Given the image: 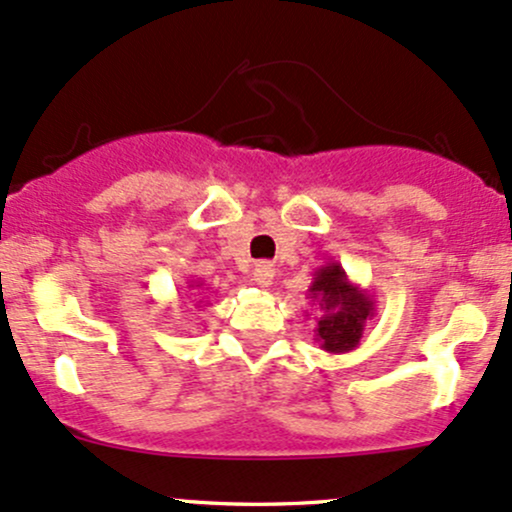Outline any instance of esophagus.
Returning a JSON list of instances; mask_svg holds the SVG:
<instances>
[{"instance_id":"1","label":"esophagus","mask_w":512,"mask_h":512,"mask_svg":"<svg viewBox=\"0 0 512 512\" xmlns=\"http://www.w3.org/2000/svg\"><path fill=\"white\" fill-rule=\"evenodd\" d=\"M273 278H276V268H273L271 263L266 261L256 263L254 273H251V280H254L258 288H268V285L273 283Z\"/></svg>"}]
</instances>
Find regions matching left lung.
I'll return each mask as SVG.
<instances>
[{
    "label": "left lung",
    "instance_id": "left-lung-1",
    "mask_svg": "<svg viewBox=\"0 0 512 512\" xmlns=\"http://www.w3.org/2000/svg\"><path fill=\"white\" fill-rule=\"evenodd\" d=\"M307 295L320 307L315 339L329 354L354 351L364 337L366 322L376 315V302L368 290L351 283L342 263L332 261L317 268Z\"/></svg>",
    "mask_w": 512,
    "mask_h": 512
}]
</instances>
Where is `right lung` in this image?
Listing matches in <instances>:
<instances>
[{
  "label": "right lung",
  "instance_id": "right-lung-1",
  "mask_svg": "<svg viewBox=\"0 0 512 512\" xmlns=\"http://www.w3.org/2000/svg\"><path fill=\"white\" fill-rule=\"evenodd\" d=\"M190 288H197V290H200V288H202V283H200V280H197V283H192ZM197 307H202V300H200V305H197Z\"/></svg>",
  "mask_w": 512,
  "mask_h": 512
}]
</instances>
